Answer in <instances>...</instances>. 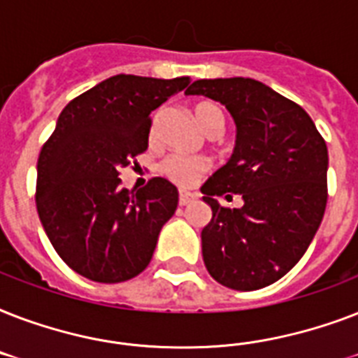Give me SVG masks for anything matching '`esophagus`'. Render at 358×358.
I'll return each mask as SVG.
<instances>
[{
    "instance_id": "obj_1",
    "label": "esophagus",
    "mask_w": 358,
    "mask_h": 358,
    "mask_svg": "<svg viewBox=\"0 0 358 358\" xmlns=\"http://www.w3.org/2000/svg\"><path fill=\"white\" fill-rule=\"evenodd\" d=\"M196 199L195 193H191V191H180V206H187L189 202H193Z\"/></svg>"
}]
</instances>
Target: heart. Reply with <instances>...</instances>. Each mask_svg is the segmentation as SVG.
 <instances>
[{
	"label": "heart",
	"instance_id": "heart-1",
	"mask_svg": "<svg viewBox=\"0 0 358 358\" xmlns=\"http://www.w3.org/2000/svg\"><path fill=\"white\" fill-rule=\"evenodd\" d=\"M195 119L208 135L215 134V131L219 134V129L223 128L224 124L223 111L215 103L208 102L195 106ZM154 126H156V122H154ZM159 169H162V173L169 180H173L174 184L187 187V185L195 184L196 180L201 178L202 174L210 169V159L204 156H180V154H173V156H167L163 159Z\"/></svg>",
	"mask_w": 358,
	"mask_h": 358
}]
</instances>
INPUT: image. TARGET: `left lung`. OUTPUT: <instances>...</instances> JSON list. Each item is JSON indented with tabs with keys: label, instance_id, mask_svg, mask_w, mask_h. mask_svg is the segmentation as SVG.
Returning a JSON list of instances; mask_svg holds the SVG:
<instances>
[{
	"label": "left lung",
	"instance_id": "8db88e82",
	"mask_svg": "<svg viewBox=\"0 0 358 358\" xmlns=\"http://www.w3.org/2000/svg\"><path fill=\"white\" fill-rule=\"evenodd\" d=\"M185 94L212 98L236 124L232 156L202 185L208 273L250 292L277 282L305 255L327 204V145L305 109L250 78L199 80ZM234 192L241 208H223Z\"/></svg>",
	"mask_w": 358,
	"mask_h": 358
}]
</instances>
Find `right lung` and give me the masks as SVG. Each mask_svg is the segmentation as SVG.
Segmentation results:
<instances>
[{
  "instance_id": "add662e5",
  "label": "right lung",
  "mask_w": 358,
  "mask_h": 358,
  "mask_svg": "<svg viewBox=\"0 0 358 358\" xmlns=\"http://www.w3.org/2000/svg\"><path fill=\"white\" fill-rule=\"evenodd\" d=\"M189 81L113 76L59 115L36 163V212L53 249L81 277L124 282L150 264L178 189L152 178L129 193L119 171L148 148L152 111Z\"/></svg>"
}]
</instances>
